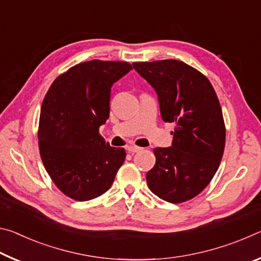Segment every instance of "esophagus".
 Wrapping results in <instances>:
<instances>
[{"label": "esophagus", "instance_id": "obj_1", "mask_svg": "<svg viewBox=\"0 0 261 261\" xmlns=\"http://www.w3.org/2000/svg\"><path fill=\"white\" fill-rule=\"evenodd\" d=\"M126 149H127V152L129 153H136V152H139V151H141V147H139V146H136V145H129V146L126 147Z\"/></svg>", "mask_w": 261, "mask_h": 261}]
</instances>
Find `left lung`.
<instances>
[{"mask_svg": "<svg viewBox=\"0 0 261 261\" xmlns=\"http://www.w3.org/2000/svg\"><path fill=\"white\" fill-rule=\"evenodd\" d=\"M132 65L155 90L162 120L175 124L171 147L153 149L148 188L168 202L188 201L210 184L223 155L226 126L218 96L206 76L184 62Z\"/></svg>", "mask_w": 261, "mask_h": 261, "instance_id": "8db88e82", "label": "left lung"}]
</instances>
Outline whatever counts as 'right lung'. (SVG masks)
<instances>
[{
	"mask_svg": "<svg viewBox=\"0 0 261 261\" xmlns=\"http://www.w3.org/2000/svg\"><path fill=\"white\" fill-rule=\"evenodd\" d=\"M131 69L121 61L83 62L60 74L42 101L41 160L71 199L86 201L108 191L125 160V149L109 146L99 127L109 117L110 88Z\"/></svg>",
	"mask_w": 261,
	"mask_h": 261,
	"instance_id": "right-lung-1",
	"label": "right lung"
}]
</instances>
